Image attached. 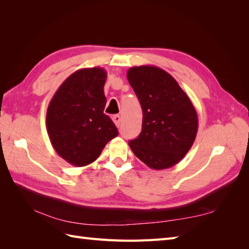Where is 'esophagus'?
Masks as SVG:
<instances>
[{"instance_id": "34e87169", "label": "esophagus", "mask_w": 249, "mask_h": 249, "mask_svg": "<svg viewBox=\"0 0 249 249\" xmlns=\"http://www.w3.org/2000/svg\"><path fill=\"white\" fill-rule=\"evenodd\" d=\"M112 120H113V122H114V124L119 127V126L121 125V121H122L121 116H120L119 114H115V115L112 116Z\"/></svg>"}]
</instances>
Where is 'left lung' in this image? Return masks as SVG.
<instances>
[{"label": "left lung", "mask_w": 249, "mask_h": 249, "mask_svg": "<svg viewBox=\"0 0 249 249\" xmlns=\"http://www.w3.org/2000/svg\"><path fill=\"white\" fill-rule=\"evenodd\" d=\"M127 79L143 114L140 135L128 143L131 151L155 170L174 166L197 136L198 115L193 103L176 79L160 67H131Z\"/></svg>", "instance_id": "8db88e82"}]
</instances>
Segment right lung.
<instances>
[{
  "label": "right lung",
  "mask_w": 249,
  "mask_h": 249,
  "mask_svg": "<svg viewBox=\"0 0 249 249\" xmlns=\"http://www.w3.org/2000/svg\"><path fill=\"white\" fill-rule=\"evenodd\" d=\"M106 79L102 67L79 70L61 84L48 106L46 125L51 144L71 165L92 163L119 135L112 120L104 113Z\"/></svg>",
  "instance_id": "1"
}]
</instances>
